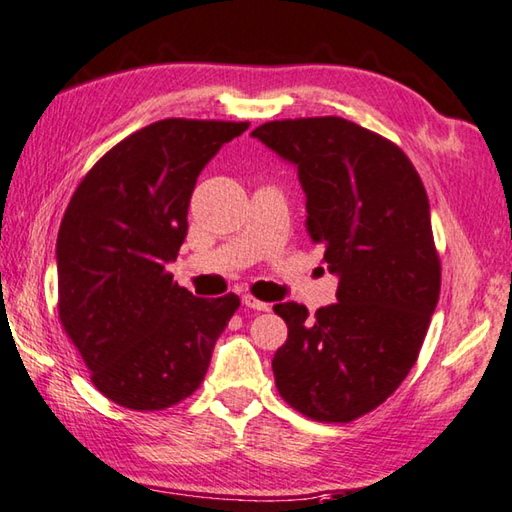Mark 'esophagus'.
<instances>
[{"mask_svg": "<svg viewBox=\"0 0 512 512\" xmlns=\"http://www.w3.org/2000/svg\"><path fill=\"white\" fill-rule=\"evenodd\" d=\"M243 305L249 307V310H256V312H267V310H269L267 303L258 301V298L252 296V294H245V296H243Z\"/></svg>", "mask_w": 512, "mask_h": 512, "instance_id": "1", "label": "esophagus"}]
</instances>
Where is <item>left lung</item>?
I'll list each match as a JSON object with an SVG mask.
<instances>
[{
    "instance_id": "obj_1",
    "label": "left lung",
    "mask_w": 512,
    "mask_h": 512,
    "mask_svg": "<svg viewBox=\"0 0 512 512\" xmlns=\"http://www.w3.org/2000/svg\"><path fill=\"white\" fill-rule=\"evenodd\" d=\"M252 136L298 167L307 231L339 274V301L314 316L274 305L287 323L278 394L312 421L350 423L406 379L439 301L426 187L397 144L336 115L265 122Z\"/></svg>"
}]
</instances>
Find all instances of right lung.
I'll return each mask as SVG.
<instances>
[{
	"label": "right lung",
	"instance_id": "add662e5",
	"mask_svg": "<svg viewBox=\"0 0 512 512\" xmlns=\"http://www.w3.org/2000/svg\"><path fill=\"white\" fill-rule=\"evenodd\" d=\"M249 122L167 118L86 171L57 234V316L91 383L122 408L191 397L240 298H196L167 263L187 236L202 167Z\"/></svg>",
	"mask_w": 512,
	"mask_h": 512
}]
</instances>
